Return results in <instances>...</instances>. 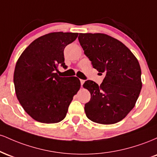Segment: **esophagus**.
<instances>
[{
	"instance_id": "esophagus-1",
	"label": "esophagus",
	"mask_w": 157,
	"mask_h": 157,
	"mask_svg": "<svg viewBox=\"0 0 157 157\" xmlns=\"http://www.w3.org/2000/svg\"><path fill=\"white\" fill-rule=\"evenodd\" d=\"M84 82H85V80H80V83H81V86H82V85H83Z\"/></svg>"
}]
</instances>
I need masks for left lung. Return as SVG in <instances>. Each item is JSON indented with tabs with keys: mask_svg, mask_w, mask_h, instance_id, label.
Listing matches in <instances>:
<instances>
[{
	"mask_svg": "<svg viewBox=\"0 0 157 157\" xmlns=\"http://www.w3.org/2000/svg\"><path fill=\"white\" fill-rule=\"evenodd\" d=\"M78 40L93 68L105 75L100 86L92 80L83 84L91 93L85 104L86 117L104 125L121 121L134 107L142 89L137 59L122 42L105 34L80 33Z\"/></svg>",
	"mask_w": 157,
	"mask_h": 157,
	"instance_id": "left-lung-1",
	"label": "left lung"
}]
</instances>
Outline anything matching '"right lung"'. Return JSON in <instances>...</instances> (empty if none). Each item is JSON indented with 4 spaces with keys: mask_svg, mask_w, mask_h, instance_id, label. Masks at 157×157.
<instances>
[{
    "mask_svg": "<svg viewBox=\"0 0 157 157\" xmlns=\"http://www.w3.org/2000/svg\"><path fill=\"white\" fill-rule=\"evenodd\" d=\"M78 33L52 32L35 40L20 56L14 72L16 96L25 111L36 121L57 123L66 117L74 95L80 88L77 77H63L66 68L64 48Z\"/></svg>",
    "mask_w": 157,
    "mask_h": 157,
    "instance_id": "right-lung-1",
    "label": "right lung"
}]
</instances>
